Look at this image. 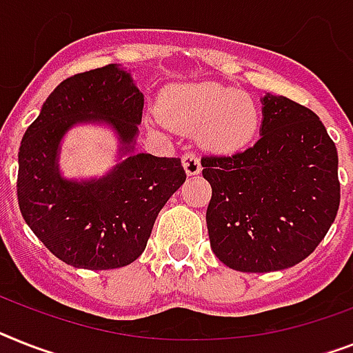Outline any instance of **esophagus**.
<instances>
[{"label": "esophagus", "instance_id": "34e87169", "mask_svg": "<svg viewBox=\"0 0 353 353\" xmlns=\"http://www.w3.org/2000/svg\"><path fill=\"white\" fill-rule=\"evenodd\" d=\"M182 164H183V170L188 173V176H194L202 171V164H200V159H198L194 153H185L182 157Z\"/></svg>", "mask_w": 353, "mask_h": 353}]
</instances>
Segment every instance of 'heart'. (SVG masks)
Returning a JSON list of instances; mask_svg holds the SVG:
<instances>
[{
	"mask_svg": "<svg viewBox=\"0 0 353 353\" xmlns=\"http://www.w3.org/2000/svg\"><path fill=\"white\" fill-rule=\"evenodd\" d=\"M162 115L174 130L196 133L212 151L241 150L260 126V110L249 93L218 83L183 84L162 104Z\"/></svg>",
	"mask_w": 353,
	"mask_h": 353,
	"instance_id": "obj_1",
	"label": "heart"
}]
</instances>
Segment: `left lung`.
Here are the masks:
<instances>
[{
	"label": "left lung",
	"instance_id": "left-lung-1",
	"mask_svg": "<svg viewBox=\"0 0 353 353\" xmlns=\"http://www.w3.org/2000/svg\"><path fill=\"white\" fill-rule=\"evenodd\" d=\"M260 141L202 157L211 183V249L240 272H272L310 256L336 220L337 150L316 113L283 95L261 99Z\"/></svg>",
	"mask_w": 353,
	"mask_h": 353
}]
</instances>
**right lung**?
<instances>
[{
	"label": "right lung",
	"mask_w": 353,
	"mask_h": 353,
	"mask_svg": "<svg viewBox=\"0 0 353 353\" xmlns=\"http://www.w3.org/2000/svg\"><path fill=\"white\" fill-rule=\"evenodd\" d=\"M144 95L117 65L83 72L48 95L19 148L17 202L34 234L61 261L119 269L144 252L153 223L185 182L180 159L135 153ZM81 121L116 130L127 159L103 179L77 183L59 173V145Z\"/></svg>",
	"instance_id": "add662e5"
}]
</instances>
